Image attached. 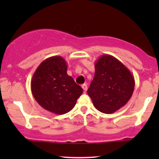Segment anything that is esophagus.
Here are the masks:
<instances>
[{"label": "esophagus", "instance_id": "esophagus-1", "mask_svg": "<svg viewBox=\"0 0 159 159\" xmlns=\"http://www.w3.org/2000/svg\"><path fill=\"white\" fill-rule=\"evenodd\" d=\"M81 87H82V88H83L84 90L87 91V84H84L82 85Z\"/></svg>", "mask_w": 159, "mask_h": 159}]
</instances>
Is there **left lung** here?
Masks as SVG:
<instances>
[{
    "instance_id": "obj_1",
    "label": "left lung",
    "mask_w": 159,
    "mask_h": 159,
    "mask_svg": "<svg viewBox=\"0 0 159 159\" xmlns=\"http://www.w3.org/2000/svg\"><path fill=\"white\" fill-rule=\"evenodd\" d=\"M134 78L119 60L102 55L95 63V75L87 90L93 104L100 112L112 114L132 97Z\"/></svg>"
}]
</instances>
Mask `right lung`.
<instances>
[{"label": "right lung", "mask_w": 159, "mask_h": 159, "mask_svg": "<svg viewBox=\"0 0 159 159\" xmlns=\"http://www.w3.org/2000/svg\"><path fill=\"white\" fill-rule=\"evenodd\" d=\"M66 72L67 63L62 57H51L40 63L30 82L36 101L55 114L70 111L83 93L81 87Z\"/></svg>", "instance_id": "1"}]
</instances>
